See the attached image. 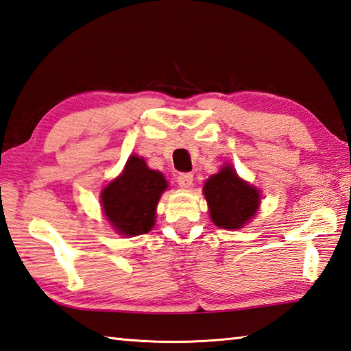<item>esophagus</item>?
Returning a JSON list of instances; mask_svg holds the SVG:
<instances>
[{
    "mask_svg": "<svg viewBox=\"0 0 351 351\" xmlns=\"http://www.w3.org/2000/svg\"><path fill=\"white\" fill-rule=\"evenodd\" d=\"M193 180H194V176L191 173H182L177 176V183L178 186L183 188V189H188L193 186Z\"/></svg>",
    "mask_w": 351,
    "mask_h": 351,
    "instance_id": "34e87169",
    "label": "esophagus"
}]
</instances>
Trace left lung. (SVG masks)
Wrapping results in <instances>:
<instances>
[{
  "label": "left lung",
  "instance_id": "8db88e82",
  "mask_svg": "<svg viewBox=\"0 0 351 351\" xmlns=\"http://www.w3.org/2000/svg\"><path fill=\"white\" fill-rule=\"evenodd\" d=\"M209 214L215 226L241 229L260 208V191L238 177L230 163H224L203 186Z\"/></svg>",
  "mask_w": 351,
  "mask_h": 351
}]
</instances>
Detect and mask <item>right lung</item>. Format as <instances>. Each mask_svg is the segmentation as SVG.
I'll return each mask as SVG.
<instances>
[{
	"instance_id": "1",
	"label": "right lung",
	"mask_w": 351,
	"mask_h": 351,
	"mask_svg": "<svg viewBox=\"0 0 351 351\" xmlns=\"http://www.w3.org/2000/svg\"><path fill=\"white\" fill-rule=\"evenodd\" d=\"M167 188L162 173L149 169L142 157L131 156L122 174L102 189L104 214L117 234H147L154 228L158 198Z\"/></svg>"
}]
</instances>
